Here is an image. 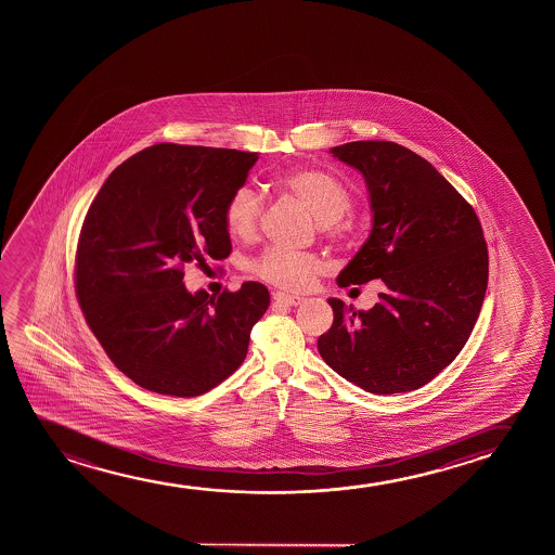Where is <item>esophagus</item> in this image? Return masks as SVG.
Segmentation results:
<instances>
[{
	"instance_id": "obj_1",
	"label": "esophagus",
	"mask_w": 555,
	"mask_h": 555,
	"mask_svg": "<svg viewBox=\"0 0 555 555\" xmlns=\"http://www.w3.org/2000/svg\"><path fill=\"white\" fill-rule=\"evenodd\" d=\"M274 304L286 305V307H297L304 304L305 299L301 296H292V294H284V292H276L273 294Z\"/></svg>"
}]
</instances>
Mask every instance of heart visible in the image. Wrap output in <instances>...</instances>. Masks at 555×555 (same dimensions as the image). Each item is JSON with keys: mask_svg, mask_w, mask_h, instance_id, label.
<instances>
[{"mask_svg": "<svg viewBox=\"0 0 555 555\" xmlns=\"http://www.w3.org/2000/svg\"><path fill=\"white\" fill-rule=\"evenodd\" d=\"M282 190L304 203L322 228L332 235H347L341 218L349 212L352 197L337 178L317 168H296L281 178ZM261 201L250 188H238L223 206V221L231 235L248 241L258 231ZM326 263L317 254L269 248L254 261V271L263 281L281 288L304 289L324 273Z\"/></svg>", "mask_w": 555, "mask_h": 555, "instance_id": "heart-1", "label": "heart"}]
</instances>
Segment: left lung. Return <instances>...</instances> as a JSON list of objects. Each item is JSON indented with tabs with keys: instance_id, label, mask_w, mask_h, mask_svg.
Masks as SVG:
<instances>
[{
	"instance_id": "1",
	"label": "left lung",
	"mask_w": 555,
	"mask_h": 555,
	"mask_svg": "<svg viewBox=\"0 0 555 555\" xmlns=\"http://www.w3.org/2000/svg\"><path fill=\"white\" fill-rule=\"evenodd\" d=\"M364 176L372 231L337 276L341 288L383 282L370 311L330 297L334 324L320 357L372 395L410 392L448 367L468 341L486 297L489 256L478 216L423 159L395 142L330 150Z\"/></svg>"
}]
</instances>
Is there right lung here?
Here are the masks:
<instances>
[{"instance_id": "obj_1", "label": "right lung", "mask_w": 555, "mask_h": 555, "mask_svg": "<svg viewBox=\"0 0 555 555\" xmlns=\"http://www.w3.org/2000/svg\"><path fill=\"white\" fill-rule=\"evenodd\" d=\"M256 160L236 150L152 145L107 176L85 216L77 299L109 360L145 390L205 395L246 358L269 307L266 286L191 294L182 269L231 254L223 206Z\"/></svg>"}]
</instances>
